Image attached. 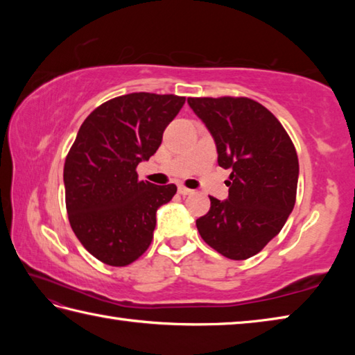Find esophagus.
Segmentation results:
<instances>
[{
	"label": "esophagus",
	"mask_w": 355,
	"mask_h": 355,
	"mask_svg": "<svg viewBox=\"0 0 355 355\" xmlns=\"http://www.w3.org/2000/svg\"><path fill=\"white\" fill-rule=\"evenodd\" d=\"M178 192L182 196H189V194H192V189L186 188V186H178Z\"/></svg>",
	"instance_id": "obj_1"
}]
</instances>
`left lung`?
<instances>
[{
  "label": "left lung",
  "mask_w": 355,
  "mask_h": 355,
  "mask_svg": "<svg viewBox=\"0 0 355 355\" xmlns=\"http://www.w3.org/2000/svg\"><path fill=\"white\" fill-rule=\"evenodd\" d=\"M213 135L218 163L232 169L228 199L209 196V211L196 220L209 248L230 260H248L285 225L296 203L299 161L277 117L248 97H189Z\"/></svg>",
  "instance_id": "8db88e82"
}]
</instances>
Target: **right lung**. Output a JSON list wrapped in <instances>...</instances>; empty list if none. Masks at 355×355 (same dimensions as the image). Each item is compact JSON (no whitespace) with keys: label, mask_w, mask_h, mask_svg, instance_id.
I'll return each instance as SVG.
<instances>
[{"label":"right lung","mask_w":355,"mask_h":355,"mask_svg":"<svg viewBox=\"0 0 355 355\" xmlns=\"http://www.w3.org/2000/svg\"><path fill=\"white\" fill-rule=\"evenodd\" d=\"M184 100L120 95L95 107L78 131L64 163L65 208L76 238L101 263L127 266L152 243L156 209L177 186L142 182L136 167L158 150Z\"/></svg>","instance_id":"1"}]
</instances>
